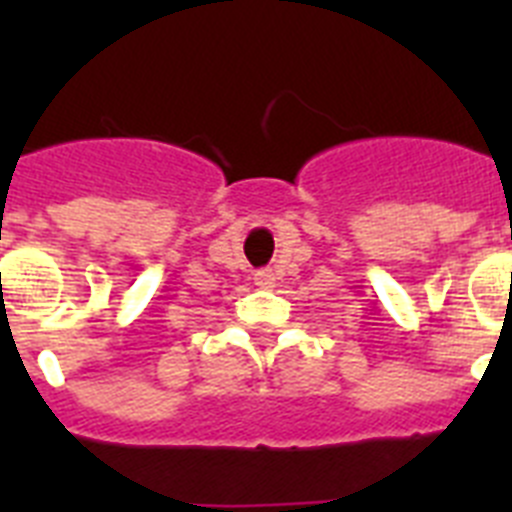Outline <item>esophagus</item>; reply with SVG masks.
Instances as JSON below:
<instances>
[{
    "label": "esophagus",
    "mask_w": 512,
    "mask_h": 512,
    "mask_svg": "<svg viewBox=\"0 0 512 512\" xmlns=\"http://www.w3.org/2000/svg\"><path fill=\"white\" fill-rule=\"evenodd\" d=\"M274 282H277V277H274V271H271V269H261V271H256V284H259L261 289L274 287Z\"/></svg>",
    "instance_id": "34e87169"
}]
</instances>
